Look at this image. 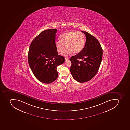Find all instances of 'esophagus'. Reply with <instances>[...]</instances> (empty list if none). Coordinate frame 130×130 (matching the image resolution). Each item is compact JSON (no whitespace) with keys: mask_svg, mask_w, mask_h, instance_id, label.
<instances>
[{"mask_svg":"<svg viewBox=\"0 0 130 130\" xmlns=\"http://www.w3.org/2000/svg\"><path fill=\"white\" fill-rule=\"evenodd\" d=\"M69 57H65V60L66 61L68 60H69Z\"/></svg>","mask_w":130,"mask_h":130,"instance_id":"obj_1","label":"esophagus"}]
</instances>
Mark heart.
<instances>
[{
    "label": "heart",
    "instance_id": "1",
    "mask_svg": "<svg viewBox=\"0 0 130 130\" xmlns=\"http://www.w3.org/2000/svg\"><path fill=\"white\" fill-rule=\"evenodd\" d=\"M60 40H56L55 46L58 52L67 55L73 53L77 54L80 53L84 48L86 39L83 33L80 32L71 31L63 33L59 37ZM66 45L65 46L64 45Z\"/></svg>",
    "mask_w": 130,
    "mask_h": 130
}]
</instances>
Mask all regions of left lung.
Segmentation results:
<instances>
[{
	"label": "left lung",
	"mask_w": 130,
	"mask_h": 130,
	"mask_svg": "<svg viewBox=\"0 0 130 130\" xmlns=\"http://www.w3.org/2000/svg\"><path fill=\"white\" fill-rule=\"evenodd\" d=\"M81 32L86 37L85 45L82 52L70 58L72 63L70 71L75 80L83 83L91 79L97 74L102 59L103 50L95 37L86 31Z\"/></svg>",
	"instance_id": "obj_1"
}]
</instances>
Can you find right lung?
<instances>
[{
    "label": "right lung",
    "instance_id": "add662e5",
    "mask_svg": "<svg viewBox=\"0 0 130 130\" xmlns=\"http://www.w3.org/2000/svg\"><path fill=\"white\" fill-rule=\"evenodd\" d=\"M57 29L42 31L32 40L28 53L29 66L35 77L41 82L51 83L58 76L57 68L65 61L58 55L55 46Z\"/></svg>",
    "mask_w": 130,
    "mask_h": 130
}]
</instances>
